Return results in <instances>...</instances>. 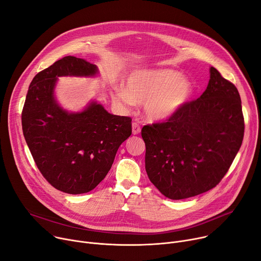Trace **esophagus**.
Masks as SVG:
<instances>
[{
	"label": "esophagus",
	"mask_w": 261,
	"mask_h": 261,
	"mask_svg": "<svg viewBox=\"0 0 261 261\" xmlns=\"http://www.w3.org/2000/svg\"><path fill=\"white\" fill-rule=\"evenodd\" d=\"M140 132H141V126H140L138 123L134 122L133 123V134L138 135Z\"/></svg>",
	"instance_id": "34e87169"
}]
</instances>
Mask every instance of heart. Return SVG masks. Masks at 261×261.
<instances>
[{
    "mask_svg": "<svg viewBox=\"0 0 261 261\" xmlns=\"http://www.w3.org/2000/svg\"><path fill=\"white\" fill-rule=\"evenodd\" d=\"M192 85L179 72L169 69L137 70L125 78V89L119 87L113 94L114 101L125 110L136 102H144L149 120L163 121L172 117L188 101Z\"/></svg>",
    "mask_w": 261,
    "mask_h": 261,
    "instance_id": "b5f03b06",
    "label": "heart"
}]
</instances>
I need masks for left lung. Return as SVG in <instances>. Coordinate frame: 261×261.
Masks as SVG:
<instances>
[{
    "label": "left lung",
    "instance_id": "obj_1",
    "mask_svg": "<svg viewBox=\"0 0 261 261\" xmlns=\"http://www.w3.org/2000/svg\"><path fill=\"white\" fill-rule=\"evenodd\" d=\"M244 133L239 93L211 67L208 87L199 98L166 121L143 126L150 182L171 199L207 192L228 172Z\"/></svg>",
    "mask_w": 261,
    "mask_h": 261
}]
</instances>
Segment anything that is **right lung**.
<instances>
[{
	"label": "right lung",
	"instance_id": "right-lung-1",
	"mask_svg": "<svg viewBox=\"0 0 261 261\" xmlns=\"http://www.w3.org/2000/svg\"><path fill=\"white\" fill-rule=\"evenodd\" d=\"M97 72L86 59H59L34 76L22 112L23 134L38 170L54 188L70 194L89 192L101 182L132 135L130 117L112 115L97 102L82 113H68L56 103L57 77Z\"/></svg>",
	"mask_w": 261,
	"mask_h": 261
}]
</instances>
